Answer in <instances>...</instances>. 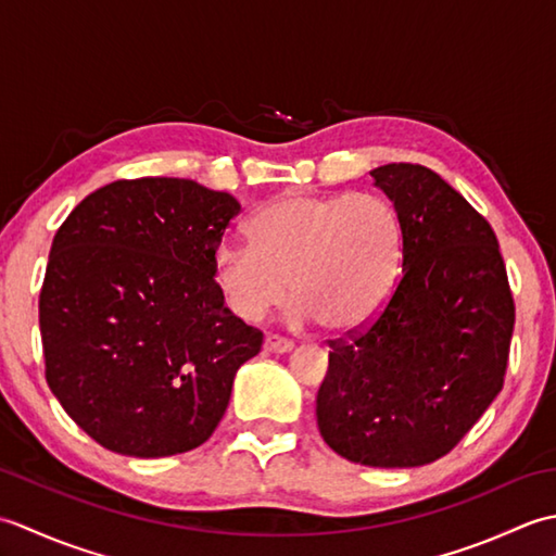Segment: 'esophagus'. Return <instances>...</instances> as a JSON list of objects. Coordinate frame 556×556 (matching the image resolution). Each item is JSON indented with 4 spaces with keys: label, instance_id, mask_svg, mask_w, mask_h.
Listing matches in <instances>:
<instances>
[{
    "label": "esophagus",
    "instance_id": "obj_1",
    "mask_svg": "<svg viewBox=\"0 0 556 556\" xmlns=\"http://www.w3.org/2000/svg\"><path fill=\"white\" fill-rule=\"evenodd\" d=\"M293 349V341L279 337V334H269L265 337V351L269 353H289Z\"/></svg>",
    "mask_w": 556,
    "mask_h": 556
}]
</instances>
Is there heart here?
Segmentation results:
<instances>
[{
  "instance_id": "1",
  "label": "heart",
  "mask_w": 556,
  "mask_h": 556,
  "mask_svg": "<svg viewBox=\"0 0 556 556\" xmlns=\"http://www.w3.org/2000/svg\"><path fill=\"white\" fill-rule=\"evenodd\" d=\"M251 243H224L215 281L229 311L257 323L285 301L289 323L349 332L380 313L401 267L396 210L375 193L271 200L248 224Z\"/></svg>"
}]
</instances>
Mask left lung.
I'll return each instance as SVG.
<instances>
[{"label":"left lung","instance_id":"left-lung-1","mask_svg":"<svg viewBox=\"0 0 556 556\" xmlns=\"http://www.w3.org/2000/svg\"><path fill=\"white\" fill-rule=\"evenodd\" d=\"M404 236L372 320L329 341L323 440L353 464L413 468L464 440L502 392L516 305L490 222L422 164L370 172Z\"/></svg>","mask_w":556,"mask_h":556}]
</instances>
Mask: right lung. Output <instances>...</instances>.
I'll use <instances>...</instances> for the list:
<instances>
[{
    "label": "right lung",
    "instance_id": "right-lung-1",
    "mask_svg": "<svg viewBox=\"0 0 556 556\" xmlns=\"http://www.w3.org/2000/svg\"><path fill=\"white\" fill-rule=\"evenodd\" d=\"M239 200L191 179L98 188L56 229L40 289L45 377L110 452L160 458L215 432L263 332L229 308L215 255Z\"/></svg>",
    "mask_w": 556,
    "mask_h": 556
}]
</instances>
